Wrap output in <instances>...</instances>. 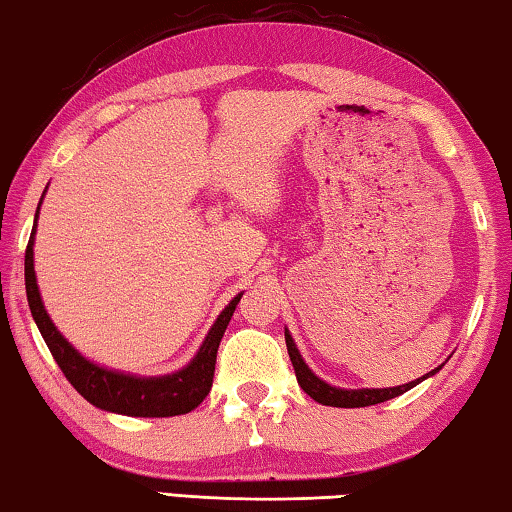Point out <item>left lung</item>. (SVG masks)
I'll return each instance as SVG.
<instances>
[{"mask_svg": "<svg viewBox=\"0 0 512 512\" xmlns=\"http://www.w3.org/2000/svg\"><path fill=\"white\" fill-rule=\"evenodd\" d=\"M285 339H287V351H289V358L291 364H294V371H296V378H298V385L303 387V392L307 396H312L314 401H319L323 405H332V408H367V405H376V403H383L394 399V396H399L403 392H408L415 385H419L421 380L433 376L437 373V369H433L431 373H426L424 378H417L412 380L408 385H399V387H387V389H337V387H330L328 383H323L321 378H316L314 373L307 369V364L300 358L298 348L294 344V339H291L289 332L285 330Z\"/></svg>", "mask_w": 512, "mask_h": 512, "instance_id": "8db88e82", "label": "left lung"}]
</instances>
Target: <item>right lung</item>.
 <instances>
[{"label": "right lung", "instance_id": "obj_1", "mask_svg": "<svg viewBox=\"0 0 512 512\" xmlns=\"http://www.w3.org/2000/svg\"><path fill=\"white\" fill-rule=\"evenodd\" d=\"M34 232H31L27 253H24V285H27L29 310L47 348H50L52 358L61 367L63 376L70 380V385L95 408L118 412V415L127 417H175L198 408L202 399L209 394V389H212L218 344H221L223 332L243 294L232 298V303L225 307L212 330H209L196 358L182 371L161 378H136L127 376V373L102 369L81 358L75 348L63 339L61 332L54 328V323L45 312L34 273Z\"/></svg>", "mask_w": 512, "mask_h": 512}]
</instances>
